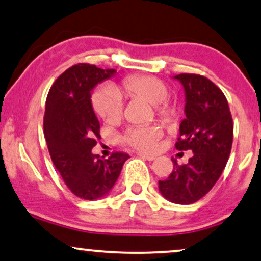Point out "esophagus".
Wrapping results in <instances>:
<instances>
[{"instance_id": "34e87169", "label": "esophagus", "mask_w": 261, "mask_h": 261, "mask_svg": "<svg viewBox=\"0 0 261 261\" xmlns=\"http://www.w3.org/2000/svg\"><path fill=\"white\" fill-rule=\"evenodd\" d=\"M138 156L141 157V159H144V160H147V161H155L156 160V156H152V155H144V153H138Z\"/></svg>"}]
</instances>
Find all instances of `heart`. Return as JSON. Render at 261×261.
Returning <instances> with one entry per match:
<instances>
[{
    "instance_id": "b5f03b06",
    "label": "heart",
    "mask_w": 261,
    "mask_h": 261,
    "mask_svg": "<svg viewBox=\"0 0 261 261\" xmlns=\"http://www.w3.org/2000/svg\"><path fill=\"white\" fill-rule=\"evenodd\" d=\"M121 92L128 98L141 99L156 106L157 115L163 120H168L174 115V108L166 101L169 92L162 82L150 76H130L122 82L118 89L106 86L92 96V105L96 115L109 123L118 121L122 116L123 98ZM161 137L162 130L157 125H139L125 132L123 141L143 152H151L156 150Z\"/></svg>"
}]
</instances>
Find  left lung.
Returning <instances> with one entry per match:
<instances>
[{"label":"left lung","mask_w":261,"mask_h":261,"mask_svg":"<svg viewBox=\"0 0 261 261\" xmlns=\"http://www.w3.org/2000/svg\"><path fill=\"white\" fill-rule=\"evenodd\" d=\"M185 92V116L179 127L176 150H191L188 165L179 166L159 190L173 203L191 204L213 188L229 160L233 138V123L224 93L207 77L180 73L173 77Z\"/></svg>","instance_id":"1"}]
</instances>
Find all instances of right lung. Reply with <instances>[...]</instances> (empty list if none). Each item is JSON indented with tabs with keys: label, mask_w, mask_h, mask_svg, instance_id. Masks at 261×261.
I'll list each match as a JSON object with an SVG mask.
<instances>
[{
	"label": "right lung",
	"mask_w": 261,
	"mask_h": 261,
	"mask_svg": "<svg viewBox=\"0 0 261 261\" xmlns=\"http://www.w3.org/2000/svg\"><path fill=\"white\" fill-rule=\"evenodd\" d=\"M115 73L112 69L77 64L58 77L46 100L43 128L50 159L72 194L89 201L111 191L129 159L115 152L104 160L92 152L100 137L92 91Z\"/></svg>",
	"instance_id": "1"
}]
</instances>
